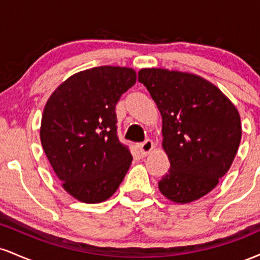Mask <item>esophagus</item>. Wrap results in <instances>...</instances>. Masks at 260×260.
Wrapping results in <instances>:
<instances>
[{
    "label": "esophagus",
    "instance_id": "34e87169",
    "mask_svg": "<svg viewBox=\"0 0 260 260\" xmlns=\"http://www.w3.org/2000/svg\"><path fill=\"white\" fill-rule=\"evenodd\" d=\"M154 149V143L151 139H147L144 143L139 144V151L143 156H147L151 153V150Z\"/></svg>",
    "mask_w": 260,
    "mask_h": 260
}]
</instances>
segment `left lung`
Returning a JSON list of instances; mask_svg holds the SVG:
<instances>
[{
  "mask_svg": "<svg viewBox=\"0 0 260 260\" xmlns=\"http://www.w3.org/2000/svg\"><path fill=\"white\" fill-rule=\"evenodd\" d=\"M138 82L162 118L161 145L170 170L159 190L177 204L202 198L234 162L242 137L240 113L216 85L194 73L142 68Z\"/></svg>",
  "mask_w": 260,
  "mask_h": 260,
  "instance_id": "left-lung-1",
  "label": "left lung"
}]
</instances>
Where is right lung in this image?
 Instances as JSON below:
<instances>
[{
	"mask_svg": "<svg viewBox=\"0 0 260 260\" xmlns=\"http://www.w3.org/2000/svg\"><path fill=\"white\" fill-rule=\"evenodd\" d=\"M136 80L129 67L80 71L62 82L45 105L41 145L63 189L77 201H107L129 169L133 157L118 142L115 106Z\"/></svg>",
	"mask_w": 260,
	"mask_h": 260,
	"instance_id": "obj_1",
	"label": "right lung"
}]
</instances>
